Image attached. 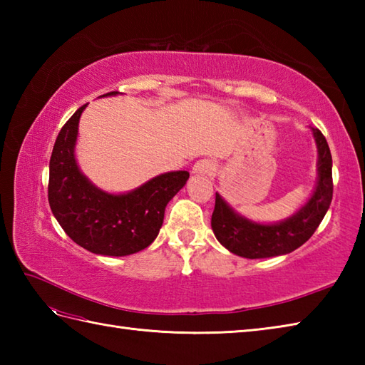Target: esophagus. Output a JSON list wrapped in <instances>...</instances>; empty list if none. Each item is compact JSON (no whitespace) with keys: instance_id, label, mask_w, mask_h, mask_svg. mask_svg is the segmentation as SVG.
Listing matches in <instances>:
<instances>
[{"instance_id":"34e87169","label":"esophagus","mask_w":365,"mask_h":365,"mask_svg":"<svg viewBox=\"0 0 365 365\" xmlns=\"http://www.w3.org/2000/svg\"><path fill=\"white\" fill-rule=\"evenodd\" d=\"M215 170V163L212 160H199L195 166H192L191 173L195 175H210Z\"/></svg>"}]
</instances>
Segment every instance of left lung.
Segmentation results:
<instances>
[{"label": "left lung", "instance_id": "1", "mask_svg": "<svg viewBox=\"0 0 365 365\" xmlns=\"http://www.w3.org/2000/svg\"><path fill=\"white\" fill-rule=\"evenodd\" d=\"M315 138L317 185L307 202L297 213L274 224H262L237 213L218 192L212 215V229L216 240L245 259H267L289 254L304 245L320 226L332 200V158L327 139L319 128H311Z\"/></svg>", "mask_w": 365, "mask_h": 365}]
</instances>
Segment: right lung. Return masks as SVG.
Segmentation results:
<instances>
[{"label":"right lung","mask_w":365,"mask_h":365,"mask_svg":"<svg viewBox=\"0 0 365 365\" xmlns=\"http://www.w3.org/2000/svg\"><path fill=\"white\" fill-rule=\"evenodd\" d=\"M108 92L102 97L118 96ZM61 128L50 158L48 202L61 227L76 245L100 255L122 257L145 250L163 226L168 202L187 183L190 173L173 170L122 195L97 188L75 158L81 113Z\"/></svg>","instance_id":"1"}]
</instances>
